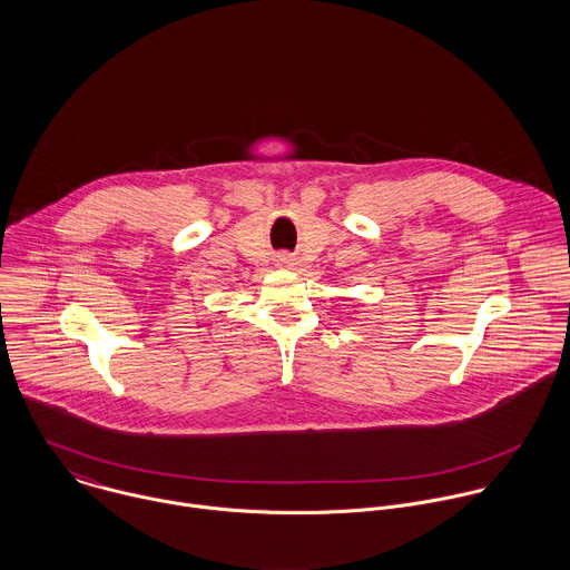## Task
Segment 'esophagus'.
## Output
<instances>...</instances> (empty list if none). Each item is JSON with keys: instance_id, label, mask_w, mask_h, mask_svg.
Masks as SVG:
<instances>
[{"instance_id": "1", "label": "esophagus", "mask_w": 570, "mask_h": 570, "mask_svg": "<svg viewBox=\"0 0 570 570\" xmlns=\"http://www.w3.org/2000/svg\"><path fill=\"white\" fill-rule=\"evenodd\" d=\"M276 265H278V267H283V269L292 267V256H289V254H281V256L276 258Z\"/></svg>"}]
</instances>
